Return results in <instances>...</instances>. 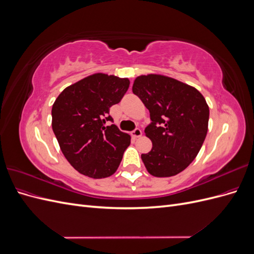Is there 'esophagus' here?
Masks as SVG:
<instances>
[{
	"label": "esophagus",
	"mask_w": 254,
	"mask_h": 254,
	"mask_svg": "<svg viewBox=\"0 0 254 254\" xmlns=\"http://www.w3.org/2000/svg\"><path fill=\"white\" fill-rule=\"evenodd\" d=\"M131 135H132L133 137H140V136L142 135V130H141V129H139V128L134 129L133 131L131 132Z\"/></svg>",
	"instance_id": "esophagus-1"
}]
</instances>
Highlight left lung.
Instances as JSON below:
<instances>
[{
	"label": "left lung",
	"instance_id": "left-lung-1",
	"mask_svg": "<svg viewBox=\"0 0 254 254\" xmlns=\"http://www.w3.org/2000/svg\"><path fill=\"white\" fill-rule=\"evenodd\" d=\"M132 92L150 113L145 134L152 148L141 156L146 170L155 177L181 173L206 136L210 110L204 97L194 87L159 74L137 76Z\"/></svg>",
	"mask_w": 254,
	"mask_h": 254
}]
</instances>
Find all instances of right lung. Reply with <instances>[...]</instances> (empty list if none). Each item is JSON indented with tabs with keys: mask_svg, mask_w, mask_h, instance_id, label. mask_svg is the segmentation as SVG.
Returning a JSON list of instances; mask_svg holds the SVG:
<instances>
[{
	"mask_svg": "<svg viewBox=\"0 0 254 254\" xmlns=\"http://www.w3.org/2000/svg\"><path fill=\"white\" fill-rule=\"evenodd\" d=\"M128 78L96 73L66 87L52 108V127L64 156L76 171L102 179L117 172L130 135L115 126L110 107L121 102Z\"/></svg>",
	"mask_w": 254,
	"mask_h": 254,
	"instance_id": "1",
	"label": "right lung"
}]
</instances>
